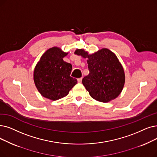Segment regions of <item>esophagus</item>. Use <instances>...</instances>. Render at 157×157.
I'll list each match as a JSON object with an SVG mask.
<instances>
[{
    "label": "esophagus",
    "mask_w": 157,
    "mask_h": 157,
    "mask_svg": "<svg viewBox=\"0 0 157 157\" xmlns=\"http://www.w3.org/2000/svg\"><path fill=\"white\" fill-rule=\"evenodd\" d=\"M78 83H81V81H82V78H80L78 79Z\"/></svg>",
    "instance_id": "34e87169"
}]
</instances>
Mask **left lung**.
<instances>
[{"label":"left lung","instance_id":"obj_1","mask_svg":"<svg viewBox=\"0 0 157 157\" xmlns=\"http://www.w3.org/2000/svg\"><path fill=\"white\" fill-rule=\"evenodd\" d=\"M74 54L87 58L90 72L82 83L90 96L103 103L117 98L125 83L124 71L117 56L106 48L90 54L84 49H77Z\"/></svg>","mask_w":157,"mask_h":157}]
</instances>
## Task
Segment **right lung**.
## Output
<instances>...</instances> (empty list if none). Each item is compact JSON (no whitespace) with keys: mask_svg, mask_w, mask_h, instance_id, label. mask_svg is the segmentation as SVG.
I'll return each instance as SVG.
<instances>
[{"mask_svg":"<svg viewBox=\"0 0 157 157\" xmlns=\"http://www.w3.org/2000/svg\"><path fill=\"white\" fill-rule=\"evenodd\" d=\"M68 53L53 47L42 54L36 65L33 79L43 97L52 101L62 99L78 83L76 79L71 76L72 65L63 59Z\"/></svg>","mask_w":157,"mask_h":157,"instance_id":"add662e5","label":"right lung"}]
</instances>
